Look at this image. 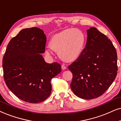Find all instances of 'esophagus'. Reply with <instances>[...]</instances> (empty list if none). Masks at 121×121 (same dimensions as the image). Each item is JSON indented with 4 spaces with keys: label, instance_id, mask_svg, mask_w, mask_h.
I'll return each mask as SVG.
<instances>
[{
    "label": "esophagus",
    "instance_id": "obj_1",
    "mask_svg": "<svg viewBox=\"0 0 121 121\" xmlns=\"http://www.w3.org/2000/svg\"><path fill=\"white\" fill-rule=\"evenodd\" d=\"M61 69H62V70H65L66 69V67L64 65H62L61 66Z\"/></svg>",
    "mask_w": 121,
    "mask_h": 121
}]
</instances>
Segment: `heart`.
<instances>
[{"mask_svg": "<svg viewBox=\"0 0 121 121\" xmlns=\"http://www.w3.org/2000/svg\"><path fill=\"white\" fill-rule=\"evenodd\" d=\"M86 37L84 32L76 28L63 30L52 37L50 47L46 48L48 55L52 53V48L57 52L59 57L67 62L75 61L81 56L84 48Z\"/></svg>", "mask_w": 121, "mask_h": 121, "instance_id": "b5f03b06", "label": "heart"}]
</instances>
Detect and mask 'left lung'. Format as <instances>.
<instances>
[{"label":"left lung","instance_id":"obj_1","mask_svg":"<svg viewBox=\"0 0 121 121\" xmlns=\"http://www.w3.org/2000/svg\"><path fill=\"white\" fill-rule=\"evenodd\" d=\"M82 54L68 68L73 74L70 87L77 97L91 99L100 97L117 74V51L111 41L95 27L87 30Z\"/></svg>","mask_w":121,"mask_h":121}]
</instances>
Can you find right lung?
<instances>
[{
    "instance_id": "obj_1",
    "label": "right lung",
    "mask_w": 121,
    "mask_h": 121,
    "mask_svg": "<svg viewBox=\"0 0 121 121\" xmlns=\"http://www.w3.org/2000/svg\"><path fill=\"white\" fill-rule=\"evenodd\" d=\"M46 37L37 27L21 30L12 39L3 58L5 84L18 98L30 103L46 100L51 94V79L61 71L57 62L48 64L45 51Z\"/></svg>"
}]
</instances>
